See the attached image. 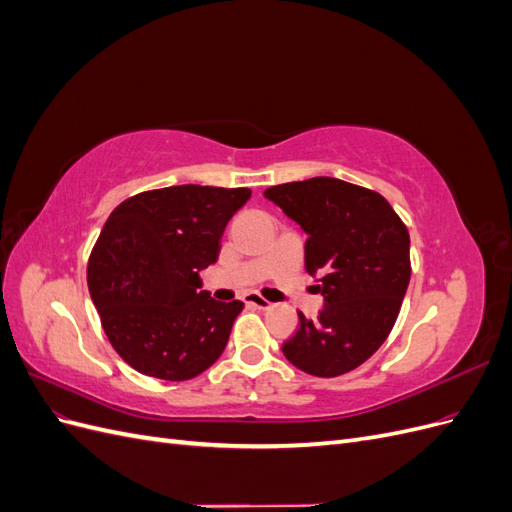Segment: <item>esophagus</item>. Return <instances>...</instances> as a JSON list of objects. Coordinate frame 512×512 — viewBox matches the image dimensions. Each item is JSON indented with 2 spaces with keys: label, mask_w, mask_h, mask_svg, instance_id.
I'll list each match as a JSON object with an SVG mask.
<instances>
[{
  "label": "esophagus",
  "mask_w": 512,
  "mask_h": 512,
  "mask_svg": "<svg viewBox=\"0 0 512 512\" xmlns=\"http://www.w3.org/2000/svg\"><path fill=\"white\" fill-rule=\"evenodd\" d=\"M243 301H245V305L256 307V309H269L271 307V303L267 299H262L260 294H254V292H247L245 297H243Z\"/></svg>",
  "instance_id": "1"
}]
</instances>
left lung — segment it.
Returning a JSON list of instances; mask_svg holds the SVG:
<instances>
[{"mask_svg": "<svg viewBox=\"0 0 512 512\" xmlns=\"http://www.w3.org/2000/svg\"><path fill=\"white\" fill-rule=\"evenodd\" d=\"M265 198L307 235L305 269L320 277L324 307L299 314L282 352L305 374H348L389 337L410 284V235L386 198L342 179L273 185Z\"/></svg>", "mask_w": 512, "mask_h": 512, "instance_id": "1", "label": "left lung"}]
</instances>
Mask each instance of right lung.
I'll list each match as a JSON object with an SVG mask.
<instances>
[{"instance_id":"1","label":"right lung","mask_w":512,"mask_h":512,"mask_svg":"<svg viewBox=\"0 0 512 512\" xmlns=\"http://www.w3.org/2000/svg\"><path fill=\"white\" fill-rule=\"evenodd\" d=\"M250 196L247 188L173 185L108 215L87 284L108 342L130 367L179 382L220 359L243 303L211 299L198 273L218 260L224 228Z\"/></svg>"}]
</instances>
